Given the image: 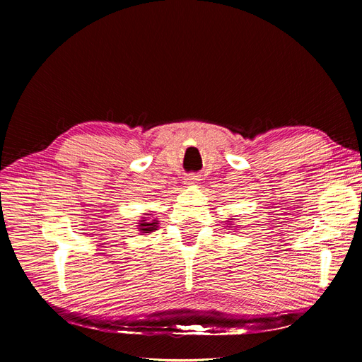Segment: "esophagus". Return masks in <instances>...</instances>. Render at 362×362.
I'll return each instance as SVG.
<instances>
[{
	"label": "esophagus",
	"instance_id": "esophagus-1",
	"mask_svg": "<svg viewBox=\"0 0 362 362\" xmlns=\"http://www.w3.org/2000/svg\"><path fill=\"white\" fill-rule=\"evenodd\" d=\"M198 178H199V177H196V175H189V177L185 178V182H187V184H193V182L198 181Z\"/></svg>",
	"mask_w": 362,
	"mask_h": 362
}]
</instances>
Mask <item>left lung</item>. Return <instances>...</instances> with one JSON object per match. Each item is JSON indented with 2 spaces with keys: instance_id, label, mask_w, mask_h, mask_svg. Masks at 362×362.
I'll use <instances>...</instances> for the list:
<instances>
[{
  "instance_id": "8db88e82",
  "label": "left lung",
  "mask_w": 362,
  "mask_h": 362,
  "mask_svg": "<svg viewBox=\"0 0 362 362\" xmlns=\"http://www.w3.org/2000/svg\"><path fill=\"white\" fill-rule=\"evenodd\" d=\"M231 221H233V218H231ZM226 222H229V221H226Z\"/></svg>"
}]
</instances>
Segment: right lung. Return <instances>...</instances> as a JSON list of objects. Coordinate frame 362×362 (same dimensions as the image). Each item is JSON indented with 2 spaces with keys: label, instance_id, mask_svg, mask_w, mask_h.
Wrapping results in <instances>:
<instances>
[{
  "label": "right lung",
  "instance_id": "add662e5",
  "mask_svg": "<svg viewBox=\"0 0 362 362\" xmlns=\"http://www.w3.org/2000/svg\"><path fill=\"white\" fill-rule=\"evenodd\" d=\"M139 226V231L144 233V234H149L152 231H156L158 228V221L157 218H152V221H148V218H144V221H140Z\"/></svg>",
  "mask_w": 362,
  "mask_h": 362
}]
</instances>
